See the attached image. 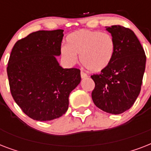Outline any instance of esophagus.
Segmentation results:
<instances>
[{
    "instance_id": "1",
    "label": "esophagus",
    "mask_w": 151,
    "mask_h": 151,
    "mask_svg": "<svg viewBox=\"0 0 151 151\" xmlns=\"http://www.w3.org/2000/svg\"><path fill=\"white\" fill-rule=\"evenodd\" d=\"M81 78H87L88 75L85 73H84L83 71H81Z\"/></svg>"
}]
</instances>
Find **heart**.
Returning a JSON list of instances; mask_svg holds the SVG:
<instances>
[{
	"instance_id": "b5f03b06",
	"label": "heart",
	"mask_w": 151,
	"mask_h": 151,
	"mask_svg": "<svg viewBox=\"0 0 151 151\" xmlns=\"http://www.w3.org/2000/svg\"><path fill=\"white\" fill-rule=\"evenodd\" d=\"M115 52V41L108 33L81 29L66 37V46L62 47L61 55L70 65L77 61L91 72H100L109 66Z\"/></svg>"
}]
</instances>
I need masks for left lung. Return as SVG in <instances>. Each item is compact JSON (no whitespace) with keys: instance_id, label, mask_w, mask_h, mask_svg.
<instances>
[{"instance_id":"obj_1","label":"left lung","mask_w":151,"mask_h":151,"mask_svg":"<svg viewBox=\"0 0 151 151\" xmlns=\"http://www.w3.org/2000/svg\"><path fill=\"white\" fill-rule=\"evenodd\" d=\"M106 30L114 39V55L106 68L91 76L92 98L100 110L119 114L131 108L140 92L147 57L132 29L114 25Z\"/></svg>"}]
</instances>
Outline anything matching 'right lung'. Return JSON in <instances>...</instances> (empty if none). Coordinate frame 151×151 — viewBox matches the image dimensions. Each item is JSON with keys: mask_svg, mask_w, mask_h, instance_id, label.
Wrapping results in <instances>:
<instances>
[{"mask_svg": "<svg viewBox=\"0 0 151 151\" xmlns=\"http://www.w3.org/2000/svg\"><path fill=\"white\" fill-rule=\"evenodd\" d=\"M63 29L39 30L15 44L7 67L11 94L22 112L40 122L61 117L68 110L69 96L81 81L79 69H64Z\"/></svg>", "mask_w": 151, "mask_h": 151, "instance_id": "1", "label": "right lung"}]
</instances>
